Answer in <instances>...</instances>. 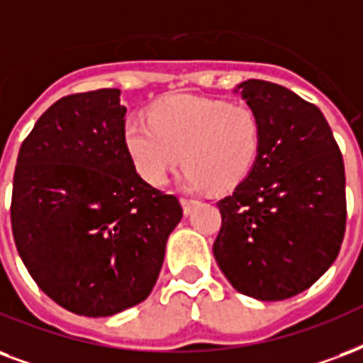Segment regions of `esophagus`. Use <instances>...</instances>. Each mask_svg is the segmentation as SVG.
Here are the masks:
<instances>
[{
    "mask_svg": "<svg viewBox=\"0 0 363 363\" xmlns=\"http://www.w3.org/2000/svg\"><path fill=\"white\" fill-rule=\"evenodd\" d=\"M198 201L196 200H190V198H181V206L182 209H184V215H188V213L192 211V207L196 206Z\"/></svg>",
    "mask_w": 363,
    "mask_h": 363,
    "instance_id": "esophagus-1",
    "label": "esophagus"
}]
</instances>
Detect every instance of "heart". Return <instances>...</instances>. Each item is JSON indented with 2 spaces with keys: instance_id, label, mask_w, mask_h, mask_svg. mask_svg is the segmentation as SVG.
I'll list each match as a JSON object with an SVG mask.
<instances>
[{
  "instance_id": "obj_1",
  "label": "heart",
  "mask_w": 363,
  "mask_h": 363,
  "mask_svg": "<svg viewBox=\"0 0 363 363\" xmlns=\"http://www.w3.org/2000/svg\"><path fill=\"white\" fill-rule=\"evenodd\" d=\"M262 135L261 114L249 104L173 95L157 101L150 118H129L123 143L137 173L150 184H163L184 160V186L226 192L253 173Z\"/></svg>"
}]
</instances>
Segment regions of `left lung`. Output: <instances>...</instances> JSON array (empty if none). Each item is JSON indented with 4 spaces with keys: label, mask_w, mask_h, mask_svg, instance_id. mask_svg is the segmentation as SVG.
<instances>
[{
    "label": "left lung",
    "mask_w": 363,
    "mask_h": 363,
    "mask_svg": "<svg viewBox=\"0 0 363 363\" xmlns=\"http://www.w3.org/2000/svg\"><path fill=\"white\" fill-rule=\"evenodd\" d=\"M261 114V157L218 201L213 255L236 291L259 301L295 297L339 255L347 226L345 163L320 108L278 83L238 85Z\"/></svg>",
    "instance_id": "left-lung-1"
}]
</instances>
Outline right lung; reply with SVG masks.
Instances as JSON below:
<instances>
[{"mask_svg":"<svg viewBox=\"0 0 363 363\" xmlns=\"http://www.w3.org/2000/svg\"><path fill=\"white\" fill-rule=\"evenodd\" d=\"M120 89L62 96L16 157L11 226L43 293L79 316H112L156 286L182 207L143 181L125 150Z\"/></svg>","mask_w":363,"mask_h":363,"instance_id":"obj_1","label":"right lung"}]
</instances>
